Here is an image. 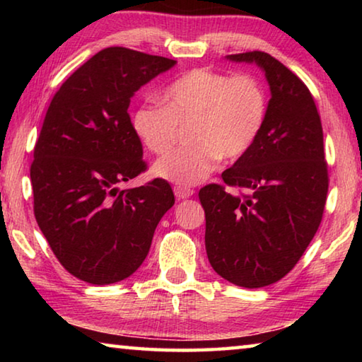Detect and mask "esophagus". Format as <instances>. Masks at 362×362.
Listing matches in <instances>:
<instances>
[{
    "label": "esophagus",
    "instance_id": "34e87169",
    "mask_svg": "<svg viewBox=\"0 0 362 362\" xmlns=\"http://www.w3.org/2000/svg\"><path fill=\"white\" fill-rule=\"evenodd\" d=\"M174 194L177 199H187V198H189V196H193V189H189L187 187H175Z\"/></svg>",
    "mask_w": 362,
    "mask_h": 362
}]
</instances>
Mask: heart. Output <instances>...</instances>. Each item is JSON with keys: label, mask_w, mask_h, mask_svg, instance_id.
<instances>
[{"label": "heart", "mask_w": 362, "mask_h": 362, "mask_svg": "<svg viewBox=\"0 0 362 362\" xmlns=\"http://www.w3.org/2000/svg\"><path fill=\"white\" fill-rule=\"evenodd\" d=\"M164 107L142 105L132 113V129L156 155L174 145L179 127L192 126V146L159 158L153 166L159 179L180 187L206 180L218 158L233 161L252 148L267 118V94L252 75L196 69L170 83Z\"/></svg>", "instance_id": "obj_1"}]
</instances>
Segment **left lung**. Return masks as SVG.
Instances as JSON below:
<instances>
[{
  "mask_svg": "<svg viewBox=\"0 0 362 362\" xmlns=\"http://www.w3.org/2000/svg\"><path fill=\"white\" fill-rule=\"evenodd\" d=\"M265 73L272 99L257 142L222 174L225 185L199 189L206 252L230 283L257 289L284 278L321 223L329 188L321 118L302 79L267 52L226 56Z\"/></svg>",
  "mask_w": 362,
  "mask_h": 362,
  "instance_id": "left-lung-1",
  "label": "left lung"
}]
</instances>
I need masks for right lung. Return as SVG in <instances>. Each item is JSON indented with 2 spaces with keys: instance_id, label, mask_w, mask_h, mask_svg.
Listing matches in <instances>:
<instances>
[{
  "instance_id": "right-lung-1",
  "label": "right lung",
  "mask_w": 362,
  "mask_h": 362,
  "mask_svg": "<svg viewBox=\"0 0 362 362\" xmlns=\"http://www.w3.org/2000/svg\"><path fill=\"white\" fill-rule=\"evenodd\" d=\"M175 64L127 47L102 49L60 86L47 108L30 168L33 211L54 255L86 283L129 278L175 203L163 179L119 188L146 169L127 113L131 99Z\"/></svg>"
}]
</instances>
